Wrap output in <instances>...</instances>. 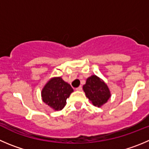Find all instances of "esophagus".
<instances>
[{"label": "esophagus", "mask_w": 149, "mask_h": 149, "mask_svg": "<svg viewBox=\"0 0 149 149\" xmlns=\"http://www.w3.org/2000/svg\"><path fill=\"white\" fill-rule=\"evenodd\" d=\"M76 90L78 91H82V87L81 86H80V87L77 88H76Z\"/></svg>", "instance_id": "34e87169"}]
</instances>
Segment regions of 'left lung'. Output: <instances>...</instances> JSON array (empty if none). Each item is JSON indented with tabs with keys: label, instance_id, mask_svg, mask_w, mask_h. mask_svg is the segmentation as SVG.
Returning <instances> with one entry per match:
<instances>
[{
	"label": "left lung",
	"instance_id": "8db88e82",
	"mask_svg": "<svg viewBox=\"0 0 149 149\" xmlns=\"http://www.w3.org/2000/svg\"><path fill=\"white\" fill-rule=\"evenodd\" d=\"M83 89L86 97L96 107H102L111 97L107 83L95 74L88 77Z\"/></svg>",
	"mask_w": 149,
	"mask_h": 149
}]
</instances>
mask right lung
I'll return each instance as SVG.
<instances>
[{"mask_svg": "<svg viewBox=\"0 0 149 149\" xmlns=\"http://www.w3.org/2000/svg\"><path fill=\"white\" fill-rule=\"evenodd\" d=\"M74 91L70 85L61 77L49 79L42 88V100L56 111L61 110L66 104V100Z\"/></svg>", "mask_w": 149, "mask_h": 149, "instance_id": "1", "label": "right lung"}]
</instances>
